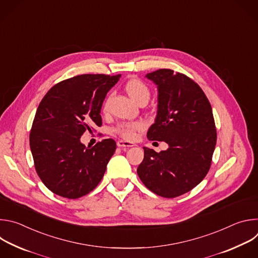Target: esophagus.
I'll return each mask as SVG.
<instances>
[{
  "instance_id": "1",
  "label": "esophagus",
  "mask_w": 258,
  "mask_h": 258,
  "mask_svg": "<svg viewBox=\"0 0 258 258\" xmlns=\"http://www.w3.org/2000/svg\"><path fill=\"white\" fill-rule=\"evenodd\" d=\"M117 146L120 147V148H123V147H134L135 144L133 142H128V141H118L117 142Z\"/></svg>"
}]
</instances>
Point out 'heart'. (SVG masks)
Masks as SVG:
<instances>
[{
    "instance_id": "1",
    "label": "heart",
    "mask_w": 258,
    "mask_h": 258,
    "mask_svg": "<svg viewBox=\"0 0 258 258\" xmlns=\"http://www.w3.org/2000/svg\"><path fill=\"white\" fill-rule=\"evenodd\" d=\"M125 90L128 96L136 102H138L141 98H144V97L149 98V95H150L148 87H147L141 80H138V79L131 80L126 84ZM143 127H144V122L134 121V122H127V123H122L118 125L116 131L123 138L132 140L136 137L137 132L141 131Z\"/></svg>"
}]
</instances>
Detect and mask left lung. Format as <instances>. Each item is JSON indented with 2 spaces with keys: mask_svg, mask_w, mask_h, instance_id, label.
Listing matches in <instances>:
<instances>
[{
  "mask_svg": "<svg viewBox=\"0 0 258 258\" xmlns=\"http://www.w3.org/2000/svg\"><path fill=\"white\" fill-rule=\"evenodd\" d=\"M157 86L154 123L150 141H163L168 148L159 153L144 147V160L137 172L153 193L174 198L189 191L207 174L216 144L211 105L191 79L170 69L147 73Z\"/></svg>",
  "mask_w": 258,
  "mask_h": 258,
  "instance_id": "8db88e82",
  "label": "left lung"
}]
</instances>
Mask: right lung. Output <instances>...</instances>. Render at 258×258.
Here are the masks:
<instances>
[{"mask_svg": "<svg viewBox=\"0 0 258 258\" xmlns=\"http://www.w3.org/2000/svg\"><path fill=\"white\" fill-rule=\"evenodd\" d=\"M120 77L78 76L55 85L41 101L29 145L35 170L54 194L77 199L101 181L116 143L105 139L91 148L81 137L102 125L103 101Z\"/></svg>", "mask_w": 258, "mask_h": 258, "instance_id": "1", "label": "right lung"}]
</instances>
